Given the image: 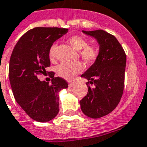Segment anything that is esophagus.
<instances>
[{"label": "esophagus", "instance_id": "obj_1", "mask_svg": "<svg viewBox=\"0 0 147 147\" xmlns=\"http://www.w3.org/2000/svg\"><path fill=\"white\" fill-rule=\"evenodd\" d=\"M68 86H69V87H72V86H74V83H73V82H70V83H69V84H68Z\"/></svg>", "mask_w": 147, "mask_h": 147}]
</instances>
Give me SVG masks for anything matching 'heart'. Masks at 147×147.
<instances>
[{
	"label": "heart",
	"instance_id": "obj_1",
	"mask_svg": "<svg viewBox=\"0 0 147 147\" xmlns=\"http://www.w3.org/2000/svg\"><path fill=\"white\" fill-rule=\"evenodd\" d=\"M68 43L77 51H80L79 54L82 60L86 63H93L98 59L100 48L95 44H88V40L79 35H74L68 38ZM57 44L51 45L49 50V57L51 60L55 58ZM84 67L80 62L74 63H62L58 66L57 74L62 78L72 80L75 76L81 72Z\"/></svg>",
	"mask_w": 147,
	"mask_h": 147
}]
</instances>
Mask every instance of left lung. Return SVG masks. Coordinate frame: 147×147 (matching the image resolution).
Returning <instances> with one entry per match:
<instances>
[{
	"mask_svg": "<svg viewBox=\"0 0 147 147\" xmlns=\"http://www.w3.org/2000/svg\"><path fill=\"white\" fill-rule=\"evenodd\" d=\"M83 32L96 38L100 55L81 75L88 80V92L80 104L86 116L97 119L109 114L120 103L124 88L127 56L117 38L105 30Z\"/></svg>",
	"mask_w": 147,
	"mask_h": 147,
	"instance_id": "obj_1",
	"label": "left lung"
}]
</instances>
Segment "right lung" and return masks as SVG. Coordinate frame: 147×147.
I'll return each mask as SVG.
<instances>
[{"label": "right lung", "mask_w": 147, "mask_h": 147, "mask_svg": "<svg viewBox=\"0 0 147 147\" xmlns=\"http://www.w3.org/2000/svg\"><path fill=\"white\" fill-rule=\"evenodd\" d=\"M67 30L60 27H34L20 37L11 53L9 79L13 96L25 113L38 122H47L57 115L58 93L68 87L65 80L54 77L53 71L47 72L51 84L37 78L51 65V45Z\"/></svg>", "instance_id": "right-lung-1"}]
</instances>
